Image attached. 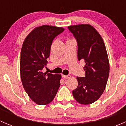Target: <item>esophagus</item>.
Instances as JSON below:
<instances>
[{
  "instance_id": "obj_1",
  "label": "esophagus",
  "mask_w": 126,
  "mask_h": 126,
  "mask_svg": "<svg viewBox=\"0 0 126 126\" xmlns=\"http://www.w3.org/2000/svg\"><path fill=\"white\" fill-rule=\"evenodd\" d=\"M63 77L66 79H69L71 78V76L70 75H68V76H65V75H63Z\"/></svg>"
}]
</instances>
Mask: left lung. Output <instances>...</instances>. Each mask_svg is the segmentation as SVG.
I'll return each mask as SVG.
<instances>
[{"label": "left lung", "instance_id": "8db88e82", "mask_svg": "<svg viewBox=\"0 0 126 126\" xmlns=\"http://www.w3.org/2000/svg\"><path fill=\"white\" fill-rule=\"evenodd\" d=\"M68 29L77 40L79 61L85 63V77H77L78 86L72 94L79 103L88 105L101 97L109 78L110 66L105 43L91 25H70Z\"/></svg>", "mask_w": 126, "mask_h": 126}]
</instances>
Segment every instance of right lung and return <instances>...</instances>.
Returning <instances> with one entry per match:
<instances>
[{
  "label": "right lung",
  "mask_w": 126,
  "mask_h": 126,
  "mask_svg": "<svg viewBox=\"0 0 126 126\" xmlns=\"http://www.w3.org/2000/svg\"><path fill=\"white\" fill-rule=\"evenodd\" d=\"M60 27L44 25L35 28L24 40L21 52L20 73L22 85L38 105L53 101L60 86V74L42 72L50 55L55 36L64 31Z\"/></svg>",
  "instance_id": "right-lung-1"
}]
</instances>
